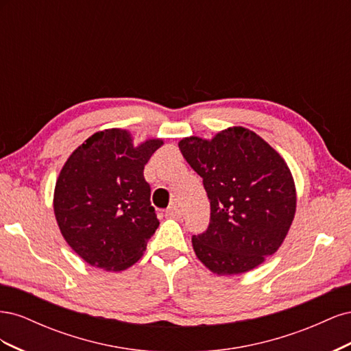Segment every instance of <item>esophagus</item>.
Segmentation results:
<instances>
[{
	"label": "esophagus",
	"mask_w": 351,
	"mask_h": 351,
	"mask_svg": "<svg viewBox=\"0 0 351 351\" xmlns=\"http://www.w3.org/2000/svg\"><path fill=\"white\" fill-rule=\"evenodd\" d=\"M165 215L169 217V218H180V217H182V210L178 209L177 205H171L165 210Z\"/></svg>",
	"instance_id": "34e87169"
}]
</instances>
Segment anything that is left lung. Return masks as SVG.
Wrapping results in <instances>:
<instances>
[{
    "instance_id": "1",
    "label": "left lung",
    "mask_w": 351,
    "mask_h": 351,
    "mask_svg": "<svg viewBox=\"0 0 351 351\" xmlns=\"http://www.w3.org/2000/svg\"><path fill=\"white\" fill-rule=\"evenodd\" d=\"M178 147L210 200L209 226L192 237L196 256L218 275L256 268L278 250L294 219L295 187L285 161L244 127L212 141L184 137Z\"/></svg>"
}]
</instances>
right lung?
I'll list each match as a JSON object with an SVG mask.
<instances>
[{"label": "right lung", "mask_w": 351, "mask_h": 351, "mask_svg": "<svg viewBox=\"0 0 351 351\" xmlns=\"http://www.w3.org/2000/svg\"><path fill=\"white\" fill-rule=\"evenodd\" d=\"M162 143L134 147L129 132L108 129L84 141L62 167L56 218L69 246L92 267L124 271L142 258L159 226L143 169Z\"/></svg>", "instance_id": "right-lung-1"}]
</instances>
